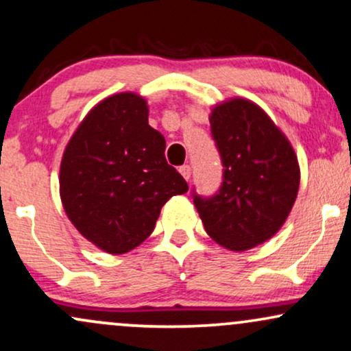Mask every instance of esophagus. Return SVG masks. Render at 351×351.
Returning a JSON list of instances; mask_svg holds the SVG:
<instances>
[{
    "instance_id": "34e87169",
    "label": "esophagus",
    "mask_w": 351,
    "mask_h": 351,
    "mask_svg": "<svg viewBox=\"0 0 351 351\" xmlns=\"http://www.w3.org/2000/svg\"><path fill=\"white\" fill-rule=\"evenodd\" d=\"M180 173L186 181H189V178H191V168H189V165H183V167H180Z\"/></svg>"
}]
</instances>
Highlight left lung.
<instances>
[{"instance_id": "left-lung-1", "label": "left lung", "mask_w": 351, "mask_h": 351, "mask_svg": "<svg viewBox=\"0 0 351 351\" xmlns=\"http://www.w3.org/2000/svg\"><path fill=\"white\" fill-rule=\"evenodd\" d=\"M209 123L223 183L208 198L193 191V201L217 244L247 251L271 239L287 219L300 183L297 156L263 108L245 99L216 106Z\"/></svg>"}]
</instances>
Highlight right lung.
<instances>
[{
    "instance_id": "right-lung-1",
    "label": "right lung",
    "mask_w": 351,
    "mask_h": 351,
    "mask_svg": "<svg viewBox=\"0 0 351 351\" xmlns=\"http://www.w3.org/2000/svg\"><path fill=\"white\" fill-rule=\"evenodd\" d=\"M165 145L148 125L147 100L132 92L97 104L72 135L60 162V199L80 234L102 251L135 249L163 204L188 191Z\"/></svg>"
}]
</instances>
